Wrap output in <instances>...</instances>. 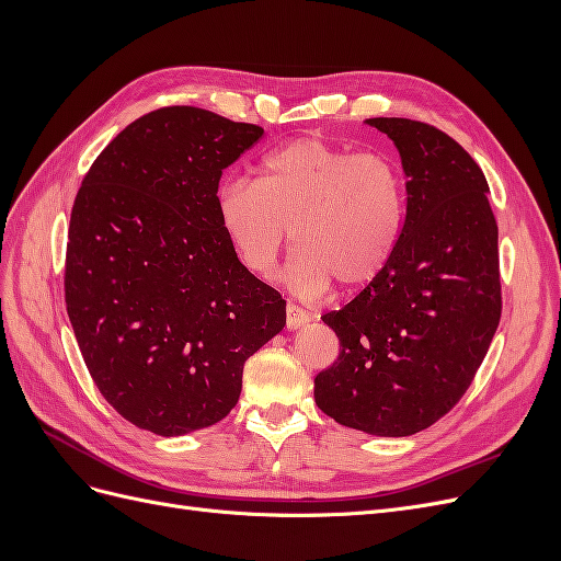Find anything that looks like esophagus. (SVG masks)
<instances>
[{
	"mask_svg": "<svg viewBox=\"0 0 561 561\" xmlns=\"http://www.w3.org/2000/svg\"><path fill=\"white\" fill-rule=\"evenodd\" d=\"M309 320H311V316L307 311H301L299 307H293V304H287L285 307V328L287 330H299L307 325Z\"/></svg>",
	"mask_w": 561,
	"mask_h": 561,
	"instance_id": "34e87169",
	"label": "esophagus"
}]
</instances>
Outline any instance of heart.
I'll return each instance as SVG.
<instances>
[{
  "label": "heart",
  "instance_id": "b5f03b06",
  "mask_svg": "<svg viewBox=\"0 0 561 561\" xmlns=\"http://www.w3.org/2000/svg\"><path fill=\"white\" fill-rule=\"evenodd\" d=\"M217 215L241 262L260 276L276 266L293 233L297 250L283 278L313 299L332 280L355 290L381 274L402 231L404 190L390 159L301 138L271 151L257 182L219 184Z\"/></svg>",
  "mask_w": 561,
  "mask_h": 561
}]
</instances>
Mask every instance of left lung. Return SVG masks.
Wrapping results in <instances>:
<instances>
[{
	"label": "left lung",
	"mask_w": 561,
	"mask_h": 561,
	"mask_svg": "<svg viewBox=\"0 0 561 561\" xmlns=\"http://www.w3.org/2000/svg\"><path fill=\"white\" fill-rule=\"evenodd\" d=\"M407 175L393 257L344 309L322 316L339 358L316 377V404L342 426L404 437L463 398L501 320L499 227L489 184L435 126L377 116Z\"/></svg>",
	"instance_id": "obj_1"
}]
</instances>
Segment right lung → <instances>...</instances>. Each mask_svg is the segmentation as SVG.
Returning a JSON list of instances; mask_svg holds the SVG:
<instances>
[{"mask_svg": "<svg viewBox=\"0 0 561 561\" xmlns=\"http://www.w3.org/2000/svg\"><path fill=\"white\" fill-rule=\"evenodd\" d=\"M264 135L201 107H161L100 151L75 198L65 304L83 363L133 426L163 437L222 421L243 365L285 328V299L219 222L225 168Z\"/></svg>", "mask_w": 561, "mask_h": 561, "instance_id": "add662e5", "label": "right lung"}]
</instances>
